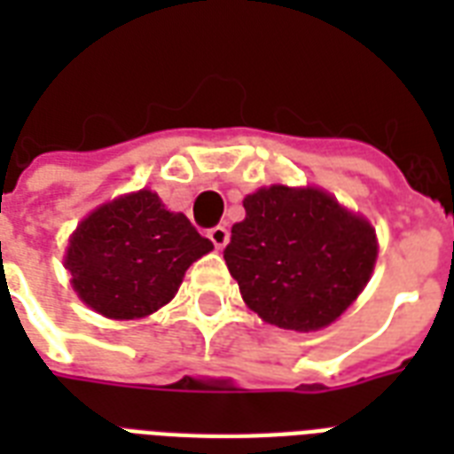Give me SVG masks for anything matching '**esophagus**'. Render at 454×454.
Listing matches in <instances>:
<instances>
[{"instance_id":"obj_1","label":"esophagus","mask_w":454,"mask_h":454,"mask_svg":"<svg viewBox=\"0 0 454 454\" xmlns=\"http://www.w3.org/2000/svg\"><path fill=\"white\" fill-rule=\"evenodd\" d=\"M209 240L214 242V247L223 249L228 245V228L226 226H214L209 231Z\"/></svg>"}]
</instances>
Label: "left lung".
<instances>
[{"label": "left lung", "mask_w": 454, "mask_h": 454, "mask_svg": "<svg viewBox=\"0 0 454 454\" xmlns=\"http://www.w3.org/2000/svg\"><path fill=\"white\" fill-rule=\"evenodd\" d=\"M223 259L249 309L283 330L337 320L372 276V226L317 188L270 185L245 198Z\"/></svg>", "instance_id": "left-lung-1"}]
</instances>
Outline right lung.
Wrapping results in <instances>:
<instances>
[{
    "mask_svg": "<svg viewBox=\"0 0 454 454\" xmlns=\"http://www.w3.org/2000/svg\"><path fill=\"white\" fill-rule=\"evenodd\" d=\"M214 245L184 214L138 191L98 207L70 238L66 266L80 299L115 320L151 316L171 301L185 270Z\"/></svg>",
    "mask_w": 454,
    "mask_h": 454,
    "instance_id": "1",
    "label": "right lung"
}]
</instances>
